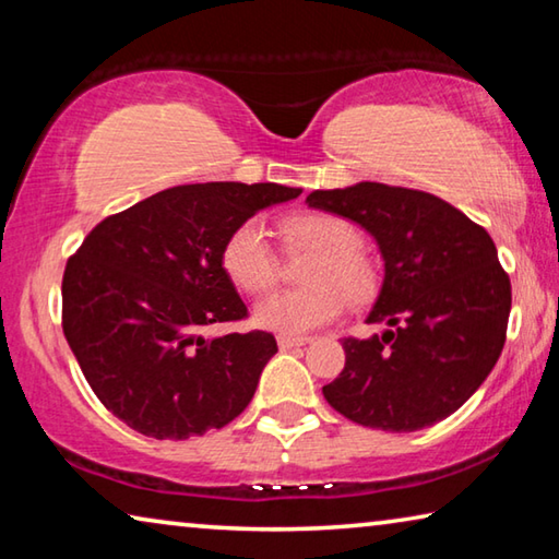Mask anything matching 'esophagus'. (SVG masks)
Segmentation results:
<instances>
[{"mask_svg": "<svg viewBox=\"0 0 559 559\" xmlns=\"http://www.w3.org/2000/svg\"><path fill=\"white\" fill-rule=\"evenodd\" d=\"M308 343H310V337H286V335L278 337V347H281V349L302 347V345H308Z\"/></svg>", "mask_w": 559, "mask_h": 559, "instance_id": "34e87169", "label": "esophagus"}]
</instances>
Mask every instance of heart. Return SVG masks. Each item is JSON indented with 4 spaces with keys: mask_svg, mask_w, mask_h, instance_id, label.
Instances as JSON below:
<instances>
[{
    "mask_svg": "<svg viewBox=\"0 0 559 559\" xmlns=\"http://www.w3.org/2000/svg\"><path fill=\"white\" fill-rule=\"evenodd\" d=\"M286 241L316 251L300 290L271 293L253 308V320L263 330L283 335H302L335 320L347 298L365 302L374 296L377 269L359 249V231L343 216L302 214L286 222ZM222 266L236 288L251 296L271 290L278 281V259L269 231L259 219H246L226 236Z\"/></svg>",
    "mask_w": 559,
    "mask_h": 559,
    "instance_id": "b5f03b06",
    "label": "heart"
}]
</instances>
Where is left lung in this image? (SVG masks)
Returning a JSON list of instances; mask_svg holds the SVG:
<instances>
[{"label": "left lung", "mask_w": 559, "mask_h": 559, "mask_svg": "<svg viewBox=\"0 0 559 559\" xmlns=\"http://www.w3.org/2000/svg\"><path fill=\"white\" fill-rule=\"evenodd\" d=\"M308 206L374 236L384 281L367 323L345 337V370L323 386L349 421L419 431L447 419L484 384L506 345L510 278L484 226L429 192L380 182L316 189Z\"/></svg>", "instance_id": "obj_1"}]
</instances>
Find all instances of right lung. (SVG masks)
I'll list each match as a JSON object with an SVG mask.
<instances>
[{
    "label": "right lung",
    "instance_id": "1",
    "mask_svg": "<svg viewBox=\"0 0 559 559\" xmlns=\"http://www.w3.org/2000/svg\"><path fill=\"white\" fill-rule=\"evenodd\" d=\"M300 189L179 185L103 219L63 271V335L108 412L153 439L234 421L278 353L263 330L206 337L249 316L222 266L236 226Z\"/></svg>",
    "mask_w": 559,
    "mask_h": 559
}]
</instances>
